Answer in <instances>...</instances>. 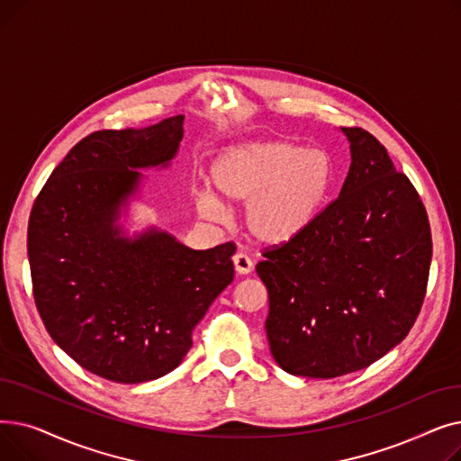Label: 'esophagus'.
Segmentation results:
<instances>
[{
	"label": "esophagus",
	"mask_w": 461,
	"mask_h": 461,
	"mask_svg": "<svg viewBox=\"0 0 461 461\" xmlns=\"http://www.w3.org/2000/svg\"><path fill=\"white\" fill-rule=\"evenodd\" d=\"M233 267L239 275H250L252 269H254V263L252 259L247 256V254H235L233 256Z\"/></svg>",
	"instance_id": "esophagus-1"
}]
</instances>
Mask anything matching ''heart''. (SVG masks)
<instances>
[{
    "mask_svg": "<svg viewBox=\"0 0 461 461\" xmlns=\"http://www.w3.org/2000/svg\"><path fill=\"white\" fill-rule=\"evenodd\" d=\"M209 183L222 203L247 205L245 226L256 243L284 247L320 218L332 186V162L320 149L289 141L245 143L214 158ZM215 199L207 190L194 196L205 218L222 221Z\"/></svg>",
    "mask_w": 461,
    "mask_h": 461,
    "instance_id": "b5f03b06",
    "label": "heart"
}]
</instances>
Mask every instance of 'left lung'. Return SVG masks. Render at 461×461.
<instances>
[{"mask_svg":"<svg viewBox=\"0 0 461 461\" xmlns=\"http://www.w3.org/2000/svg\"><path fill=\"white\" fill-rule=\"evenodd\" d=\"M351 166L340 196L297 240L263 252L265 321L278 366L332 379L370 366L413 327L431 263L415 186L365 129L342 127Z\"/></svg>","mask_w":461,"mask_h":461,"instance_id":"8db88e82","label":"left lung"}]
</instances>
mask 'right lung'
<instances>
[{
	"label": "right lung",
	"mask_w": 461,
	"mask_h": 461,
	"mask_svg": "<svg viewBox=\"0 0 461 461\" xmlns=\"http://www.w3.org/2000/svg\"><path fill=\"white\" fill-rule=\"evenodd\" d=\"M183 121L86 136L30 214L41 320L72 360L108 381L145 383L177 368L194 327L233 280V243L192 250L155 226L131 237L117 222L140 190V169L177 155Z\"/></svg>",
	"instance_id": "add662e5"
}]
</instances>
